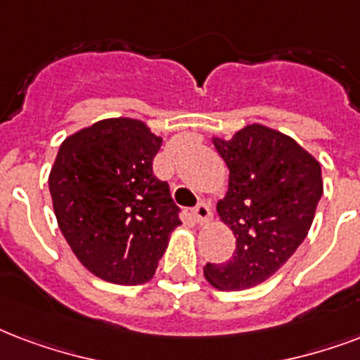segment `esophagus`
Listing matches in <instances>:
<instances>
[{
  "instance_id": "34e87169",
  "label": "esophagus",
  "mask_w": 360,
  "mask_h": 360,
  "mask_svg": "<svg viewBox=\"0 0 360 360\" xmlns=\"http://www.w3.org/2000/svg\"><path fill=\"white\" fill-rule=\"evenodd\" d=\"M192 219L196 221L198 224L207 223L211 219V207L210 204H205V202H200L196 207H192Z\"/></svg>"
}]
</instances>
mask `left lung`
Wrapping results in <instances>:
<instances>
[{
	"mask_svg": "<svg viewBox=\"0 0 360 360\" xmlns=\"http://www.w3.org/2000/svg\"><path fill=\"white\" fill-rule=\"evenodd\" d=\"M213 143L230 169L217 211L234 232L236 251L226 262H207L204 276L217 289L243 290L274 276L308 236L323 196L321 166L295 139L262 124Z\"/></svg>",
	"mask_w": 360,
	"mask_h": 360,
	"instance_id": "obj_1",
	"label": "left lung"
}]
</instances>
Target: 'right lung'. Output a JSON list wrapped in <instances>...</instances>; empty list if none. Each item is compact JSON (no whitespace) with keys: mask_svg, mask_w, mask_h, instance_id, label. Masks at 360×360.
<instances>
[{"mask_svg":"<svg viewBox=\"0 0 360 360\" xmlns=\"http://www.w3.org/2000/svg\"><path fill=\"white\" fill-rule=\"evenodd\" d=\"M162 137L134 119H107L60 145L49 177L58 226L94 276L141 285L179 226L168 181L153 174Z\"/></svg>","mask_w":360,"mask_h":360,"instance_id":"right-lung-1","label":"right lung"}]
</instances>
